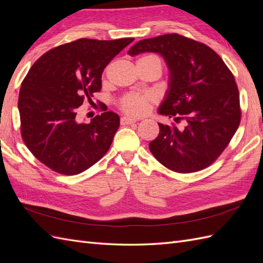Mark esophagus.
Wrapping results in <instances>:
<instances>
[{"label": "esophagus", "mask_w": 263, "mask_h": 263, "mask_svg": "<svg viewBox=\"0 0 263 263\" xmlns=\"http://www.w3.org/2000/svg\"><path fill=\"white\" fill-rule=\"evenodd\" d=\"M136 122H137V119H136V118L126 117V116H124V117H122V118H121V124H122V125H130V124L136 123Z\"/></svg>", "instance_id": "obj_1"}]
</instances>
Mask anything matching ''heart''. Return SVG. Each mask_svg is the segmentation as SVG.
Wrapping results in <instances>:
<instances>
[{
    "mask_svg": "<svg viewBox=\"0 0 263 263\" xmlns=\"http://www.w3.org/2000/svg\"><path fill=\"white\" fill-rule=\"evenodd\" d=\"M138 61H146L156 65L159 70L162 71L163 61L157 54L148 53L144 54L138 59ZM155 102V99L151 94H141V93H127L119 100L118 106L127 115L139 116L148 112L150 105Z\"/></svg>",
    "mask_w": 263,
    "mask_h": 263,
    "instance_id": "1",
    "label": "heart"
}]
</instances>
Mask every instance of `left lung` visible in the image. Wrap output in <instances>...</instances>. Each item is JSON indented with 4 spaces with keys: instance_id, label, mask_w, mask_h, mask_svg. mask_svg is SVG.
Masks as SVG:
<instances>
[{
    "instance_id": "1",
    "label": "left lung",
    "mask_w": 263,
    "mask_h": 263,
    "mask_svg": "<svg viewBox=\"0 0 263 263\" xmlns=\"http://www.w3.org/2000/svg\"><path fill=\"white\" fill-rule=\"evenodd\" d=\"M160 53L170 70L169 91L159 113L184 126L159 125L149 144L157 160L174 172L208 168L226 149L240 124L239 91L226 63L209 46L179 34L135 44L130 55Z\"/></svg>"
}]
</instances>
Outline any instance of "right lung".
I'll use <instances>...</instances> for the list:
<instances>
[{"label":"right lung","instance_id":"add662e5","mask_svg":"<svg viewBox=\"0 0 263 263\" xmlns=\"http://www.w3.org/2000/svg\"><path fill=\"white\" fill-rule=\"evenodd\" d=\"M134 38H80L44 53L22 82L21 134L27 148L54 172L74 176L103 158L119 127L113 112L90 124L77 122V108L100 92L104 68Z\"/></svg>","mask_w":263,"mask_h":263}]
</instances>
